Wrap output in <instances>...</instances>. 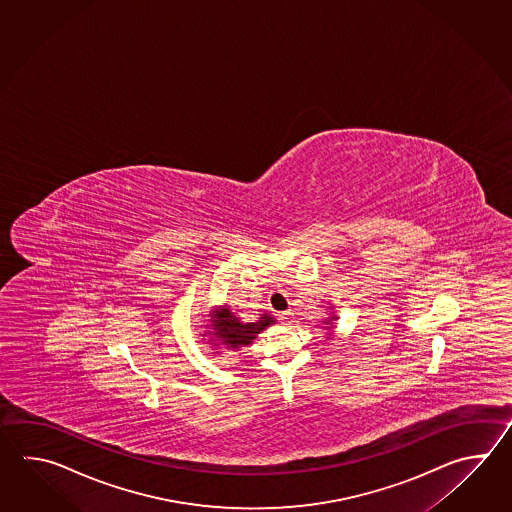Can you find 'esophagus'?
Instances as JSON below:
<instances>
[{"label":"esophagus","mask_w":512,"mask_h":512,"mask_svg":"<svg viewBox=\"0 0 512 512\" xmlns=\"http://www.w3.org/2000/svg\"><path fill=\"white\" fill-rule=\"evenodd\" d=\"M293 316V311H283V313H280V315H278V320H280V322H283V324H291Z\"/></svg>","instance_id":"esophagus-1"}]
</instances>
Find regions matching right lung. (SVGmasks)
<instances>
[{"label":"right lung","instance_id":"add662e5","mask_svg":"<svg viewBox=\"0 0 512 512\" xmlns=\"http://www.w3.org/2000/svg\"><path fill=\"white\" fill-rule=\"evenodd\" d=\"M274 324V318L269 315L261 316L258 322H249L243 324L240 316L234 315L229 307H221L212 313V326H214V335L223 340L229 348L238 349L243 346H249L254 338L258 337L263 329Z\"/></svg>","mask_w":512,"mask_h":512}]
</instances>
